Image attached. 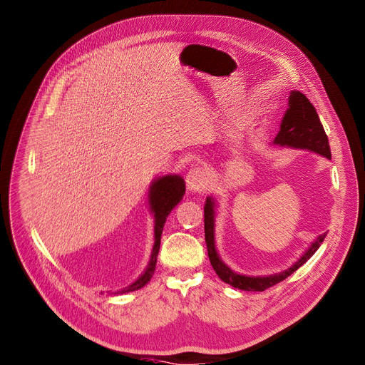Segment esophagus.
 Here are the masks:
<instances>
[{"mask_svg":"<svg viewBox=\"0 0 365 365\" xmlns=\"http://www.w3.org/2000/svg\"><path fill=\"white\" fill-rule=\"evenodd\" d=\"M187 187L190 191L195 192H203L209 187V173L207 169L203 166L192 168L188 170L187 178H185Z\"/></svg>","mask_w":365,"mask_h":365,"instance_id":"1","label":"esophagus"}]
</instances>
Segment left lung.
<instances>
[{"label":"left lung","mask_w":365,"mask_h":365,"mask_svg":"<svg viewBox=\"0 0 365 365\" xmlns=\"http://www.w3.org/2000/svg\"><path fill=\"white\" fill-rule=\"evenodd\" d=\"M274 144L283 147H293L311 150L314 153H318L327 159L331 158L329 138L323 125L319 122L315 107L301 91H292L289 97V109L286 110L282 123L280 131L274 138ZM215 200L212 197L206 199L205 203V240L207 247L209 261L212 268L215 269L221 280L235 289L247 290V292H264L268 287L275 286L293 274L299 267H302L311 256L318 250V247L326 239V232L317 237V240L308 247V250L299 258L290 268L264 277H247L234 272L228 265L222 262L215 246Z\"/></svg>","instance_id":"left-lung-1"}]
</instances>
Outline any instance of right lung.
<instances>
[{
	"mask_svg": "<svg viewBox=\"0 0 365 365\" xmlns=\"http://www.w3.org/2000/svg\"><path fill=\"white\" fill-rule=\"evenodd\" d=\"M185 192V182L180 175H165L156 178L148 190V203L150 209L155 213V245L152 255H150V261L145 268V271L137 278V280L128 287L119 290L118 293H128L134 292L141 287H144L150 278H152L156 262H158V253L160 247V235L163 231V225L166 222V218L182 199Z\"/></svg>",
	"mask_w": 365,
	"mask_h": 365,
	"instance_id": "right-lung-1",
	"label": "right lung"
}]
</instances>
